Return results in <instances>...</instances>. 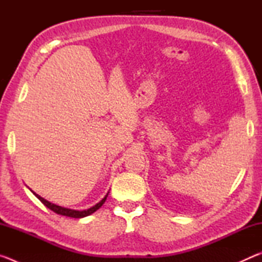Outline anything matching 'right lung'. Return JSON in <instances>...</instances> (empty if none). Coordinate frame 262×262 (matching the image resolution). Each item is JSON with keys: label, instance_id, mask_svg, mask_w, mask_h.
<instances>
[{"label": "right lung", "instance_id": "right-lung-1", "mask_svg": "<svg viewBox=\"0 0 262 262\" xmlns=\"http://www.w3.org/2000/svg\"><path fill=\"white\" fill-rule=\"evenodd\" d=\"M30 190L35 195V196L39 199V200H40L43 203V205H45L47 208H50L51 210H53V211L56 212V214H59V215H63V216H67V217H74V219H82V217H85V216L94 214L96 210H98L99 208L104 205V202L106 201V199H107L108 193H110V192L106 193L105 196L101 199V200L98 203H97V205H95L94 207L89 208V209H85V210H76V209H69V208H64V207L57 206V205H55V203H52L50 201H47L46 199H43V198L40 196V195H38L37 193H34L32 189H30Z\"/></svg>", "mask_w": 262, "mask_h": 262}]
</instances>
